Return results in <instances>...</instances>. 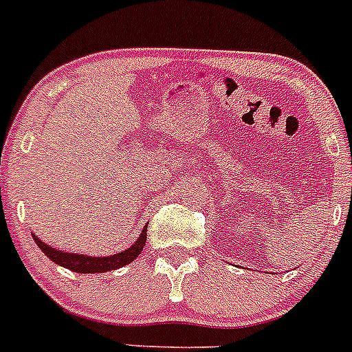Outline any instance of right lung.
Returning a JSON list of instances; mask_svg holds the SVG:
<instances>
[{
    "mask_svg": "<svg viewBox=\"0 0 352 352\" xmlns=\"http://www.w3.org/2000/svg\"><path fill=\"white\" fill-rule=\"evenodd\" d=\"M146 229L141 232V236L138 238V241L132 245L130 248H126L125 252H118L114 256L107 257H93V256H82V254H72V252H61L56 250V248L49 247L42 241V239L35 238L36 245L40 247V250L52 261V263L60 264L63 268L70 270V272L76 273H105V272H113V270L123 268L126 264L132 263L135 257H139V254L142 252L146 245Z\"/></svg>",
    "mask_w": 352,
    "mask_h": 352,
    "instance_id": "obj_1",
    "label": "right lung"
}]
</instances>
